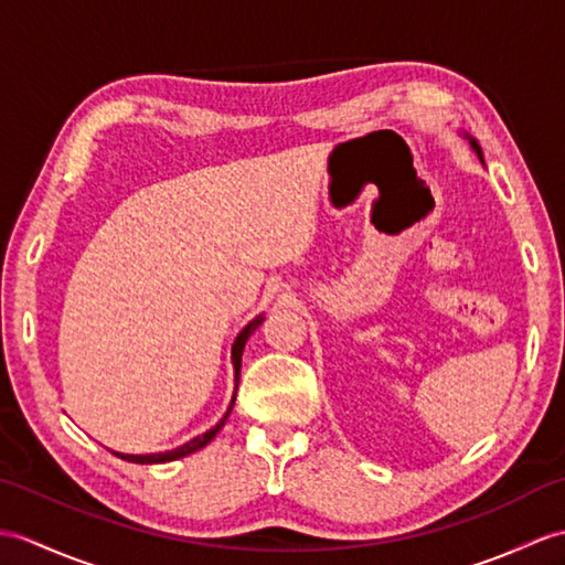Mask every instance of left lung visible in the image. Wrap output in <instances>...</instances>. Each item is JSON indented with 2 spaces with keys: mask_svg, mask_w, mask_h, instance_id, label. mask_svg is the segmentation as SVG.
<instances>
[{
  "mask_svg": "<svg viewBox=\"0 0 565 565\" xmlns=\"http://www.w3.org/2000/svg\"><path fill=\"white\" fill-rule=\"evenodd\" d=\"M471 141V147H475V151H477V156H479V161L483 163V156H481V149H479V143L475 141V139H469Z\"/></svg>",
  "mask_w": 565,
  "mask_h": 565,
  "instance_id": "left-lung-1",
  "label": "left lung"
}]
</instances>
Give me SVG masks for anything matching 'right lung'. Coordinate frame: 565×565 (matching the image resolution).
<instances>
[{"label": "right lung", "mask_w": 565, "mask_h": 565, "mask_svg": "<svg viewBox=\"0 0 565 565\" xmlns=\"http://www.w3.org/2000/svg\"><path fill=\"white\" fill-rule=\"evenodd\" d=\"M262 315L259 318H255L250 324L245 327V330L238 334V339H235V344H233V365H235V387H238V380H241V361H243V349H245V344H247V339H250V334L257 330V327L262 324ZM233 402H235V395H233ZM233 402H231V406H228V412L223 414V418L221 422L212 428V430H206L204 436H196L194 440H190V443H185V445H180V448H175V450H168V452H156V455H122V452H115L117 457H122V460H127V462H135V465H161V462H173V460H180V457H185V455H192V452H196L200 448H204L206 443H212V438L216 436V433L221 430V426L226 424V418H228V414H231V409H233Z\"/></svg>", "instance_id": "add662e5"}]
</instances>
